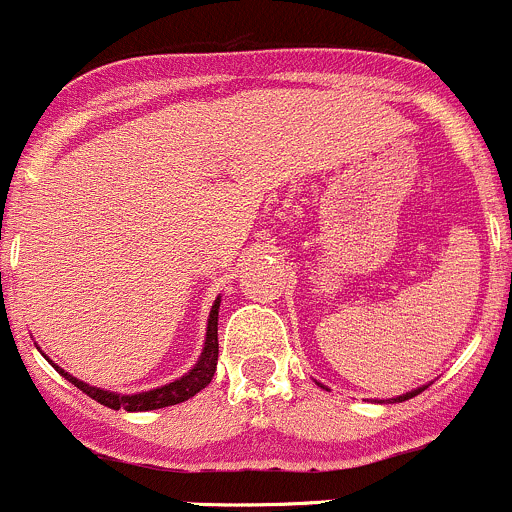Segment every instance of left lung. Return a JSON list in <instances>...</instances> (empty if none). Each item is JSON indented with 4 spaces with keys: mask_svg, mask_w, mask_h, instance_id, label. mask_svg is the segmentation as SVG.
<instances>
[{
    "mask_svg": "<svg viewBox=\"0 0 512 512\" xmlns=\"http://www.w3.org/2000/svg\"><path fill=\"white\" fill-rule=\"evenodd\" d=\"M426 388H428V386H421V388H413V391L403 393V396H396V398H388V401H391V403H401V401H408V398L418 396V393H421V391H426Z\"/></svg>",
    "mask_w": 512,
    "mask_h": 512,
    "instance_id": "1",
    "label": "left lung"
}]
</instances>
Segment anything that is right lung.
Masks as SVG:
<instances>
[{"label": "right lung", "mask_w": 512, "mask_h": 512, "mask_svg": "<svg viewBox=\"0 0 512 512\" xmlns=\"http://www.w3.org/2000/svg\"><path fill=\"white\" fill-rule=\"evenodd\" d=\"M219 306H221V296L216 298L214 306H211L209 323H206L204 351H201L199 361L194 363V368H191V371L186 373V376L176 378V381L166 383V386L151 388V391H141V393L104 391V388L89 386V383H84V381H79V378H74L72 373H67V371H64V368H59L57 363H54L49 356H44V353H42V356L47 358V361L52 363V366L57 368V371L62 373V376L67 378L69 383H74V386H77L79 391H84L86 396L94 398V401L101 403V406L114 408V411L124 408V411L134 413V411H156V408L176 406V403L189 401L191 396H196V393H199V391H204V388L211 383V378H214L216 361H219Z\"/></svg>", "instance_id": "obj_1"}]
</instances>
